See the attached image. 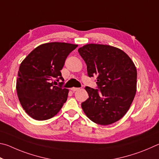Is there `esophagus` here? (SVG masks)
<instances>
[{
  "label": "esophagus",
  "instance_id": "34e87169",
  "mask_svg": "<svg viewBox=\"0 0 159 159\" xmlns=\"http://www.w3.org/2000/svg\"><path fill=\"white\" fill-rule=\"evenodd\" d=\"M79 89H80V88H76V87H72V88H71V90H72V91H76L79 90Z\"/></svg>",
  "mask_w": 159,
  "mask_h": 159
}]
</instances>
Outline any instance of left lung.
<instances>
[{
    "label": "left lung",
    "mask_w": 159,
    "mask_h": 159,
    "mask_svg": "<svg viewBox=\"0 0 159 159\" xmlns=\"http://www.w3.org/2000/svg\"><path fill=\"white\" fill-rule=\"evenodd\" d=\"M87 64L88 76L96 77L97 88L86 87L89 98L82 103L94 123L109 125L119 121L134 99L137 70L126 53L115 47L89 44L78 49Z\"/></svg>",
    "instance_id": "left-lung-1"
}]
</instances>
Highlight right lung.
Wrapping results in <instances>:
<instances>
[{
  "instance_id": "add662e5",
  "label": "right lung",
  "mask_w": 159,
  "mask_h": 159,
  "mask_svg": "<svg viewBox=\"0 0 159 159\" xmlns=\"http://www.w3.org/2000/svg\"><path fill=\"white\" fill-rule=\"evenodd\" d=\"M77 44L50 43L34 49L22 61L18 72L16 92L21 106L30 117L47 120L59 112L68 98L63 82L54 86L53 80L63 82L61 70Z\"/></svg>"
}]
</instances>
